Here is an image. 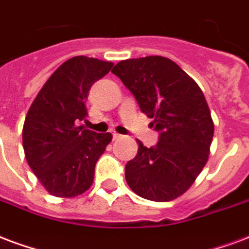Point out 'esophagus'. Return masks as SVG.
Listing matches in <instances>:
<instances>
[{
  "label": "esophagus",
  "mask_w": 249,
  "mask_h": 249,
  "mask_svg": "<svg viewBox=\"0 0 249 249\" xmlns=\"http://www.w3.org/2000/svg\"><path fill=\"white\" fill-rule=\"evenodd\" d=\"M112 137H113V140H119V139H120V137H121V134H119V133H116V132H115V133L112 134Z\"/></svg>",
  "instance_id": "1"
}]
</instances>
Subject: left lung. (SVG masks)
<instances>
[{"label": "left lung", "mask_w": 249, "mask_h": 249, "mask_svg": "<svg viewBox=\"0 0 249 249\" xmlns=\"http://www.w3.org/2000/svg\"><path fill=\"white\" fill-rule=\"evenodd\" d=\"M115 73L153 119L158 142L125 166V179L145 199L169 202L185 193L207 162L213 123L198 84L173 60L145 56L123 60Z\"/></svg>", "instance_id": "left-lung-1"}]
</instances>
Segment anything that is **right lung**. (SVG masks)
Masks as SVG:
<instances>
[{"mask_svg":"<svg viewBox=\"0 0 249 249\" xmlns=\"http://www.w3.org/2000/svg\"><path fill=\"white\" fill-rule=\"evenodd\" d=\"M113 64L87 56L68 59L42 87L27 112L22 141L27 163L50 194L72 198L89 189L110 133L86 129V100Z\"/></svg>","mask_w":249,"mask_h":249,"instance_id":"right-lung-1","label":"right lung"}]
</instances>
